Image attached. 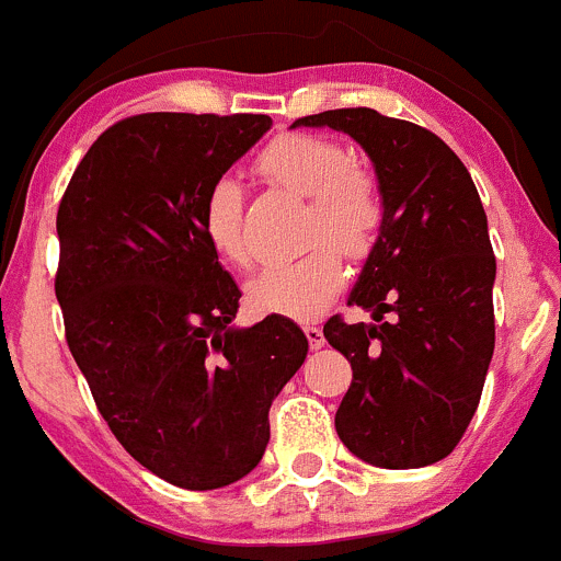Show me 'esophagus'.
Returning a JSON list of instances; mask_svg holds the SVG:
<instances>
[{
  "instance_id": "esophagus-1",
  "label": "esophagus",
  "mask_w": 561,
  "mask_h": 561,
  "mask_svg": "<svg viewBox=\"0 0 561 561\" xmlns=\"http://www.w3.org/2000/svg\"><path fill=\"white\" fill-rule=\"evenodd\" d=\"M305 337H308V346L310 348H321L324 346V332H321V327L316 324H305Z\"/></svg>"
}]
</instances>
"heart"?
<instances>
[{
  "instance_id": "heart-1",
  "label": "heart",
  "mask_w": 561,
  "mask_h": 561,
  "mask_svg": "<svg viewBox=\"0 0 561 561\" xmlns=\"http://www.w3.org/2000/svg\"><path fill=\"white\" fill-rule=\"evenodd\" d=\"M256 171L273 185L308 196L305 240L316 245L294 262L273 264L259 273L248 283V302L259 313L313 319L343 283L337 251L348 259H365L374 251L385 226L381 185L374 171L354 163L343 144L319 133L275 136L256 154ZM202 231L224 262L234 267L253 262L240 182L224 176L209 187L202 207Z\"/></svg>"
}]
</instances>
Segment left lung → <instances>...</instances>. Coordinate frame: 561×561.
Listing matches in <instances>:
<instances>
[{
	"mask_svg": "<svg viewBox=\"0 0 561 561\" xmlns=\"http://www.w3.org/2000/svg\"><path fill=\"white\" fill-rule=\"evenodd\" d=\"M294 125L363 144L385 196V226L348 297L376 324L343 316L324 324L352 365L337 436L381 469L442 461L474 417L496 341V256L474 182L436 133L374 108L321 111Z\"/></svg>",
	"mask_w": 561,
	"mask_h": 561,
	"instance_id": "obj_1",
	"label": "left lung"
}]
</instances>
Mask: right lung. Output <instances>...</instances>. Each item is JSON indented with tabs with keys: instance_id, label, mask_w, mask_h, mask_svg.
<instances>
[{
	"instance_id": "obj_1",
	"label": "right lung",
	"mask_w": 561,
	"mask_h": 561,
	"mask_svg": "<svg viewBox=\"0 0 561 561\" xmlns=\"http://www.w3.org/2000/svg\"><path fill=\"white\" fill-rule=\"evenodd\" d=\"M267 114H136L76 165L57 213L65 341L122 447L213 491L262 461L270 407L308 354L294 321L237 330L242 291L202 231L207 191Z\"/></svg>"
}]
</instances>
